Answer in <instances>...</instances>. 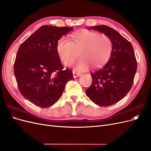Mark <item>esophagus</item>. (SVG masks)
<instances>
[{
	"mask_svg": "<svg viewBox=\"0 0 151 151\" xmlns=\"http://www.w3.org/2000/svg\"><path fill=\"white\" fill-rule=\"evenodd\" d=\"M72 74H73V76H74V78H77V77H78L79 76H81V73L76 72L74 70L72 71Z\"/></svg>",
	"mask_w": 151,
	"mask_h": 151,
	"instance_id": "1",
	"label": "esophagus"
}]
</instances>
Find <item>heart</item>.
I'll return each mask as SVG.
<instances>
[{"mask_svg": "<svg viewBox=\"0 0 151 151\" xmlns=\"http://www.w3.org/2000/svg\"><path fill=\"white\" fill-rule=\"evenodd\" d=\"M113 42L107 35L89 30L81 31L72 36L70 41L61 38L58 41L57 51L62 62L70 66L78 58L76 65L79 71L89 69L91 66L99 68L104 65L111 57Z\"/></svg>", "mask_w": 151, "mask_h": 151, "instance_id": "1", "label": "heart"}]
</instances>
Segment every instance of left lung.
Here are the masks:
<instances>
[{
  "mask_svg": "<svg viewBox=\"0 0 151 151\" xmlns=\"http://www.w3.org/2000/svg\"><path fill=\"white\" fill-rule=\"evenodd\" d=\"M90 29L109 36L113 50L106 64L91 74L93 82L86 94L95 104L109 106L124 98L133 85L137 67L135 53L131 43L110 27L96 26Z\"/></svg>",
  "mask_w": 151,
  "mask_h": 151,
  "instance_id": "8db88e82",
  "label": "left lung"
}]
</instances>
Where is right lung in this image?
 <instances>
[{
    "label": "right lung",
    "mask_w": 151,
    "mask_h": 151,
    "mask_svg": "<svg viewBox=\"0 0 151 151\" xmlns=\"http://www.w3.org/2000/svg\"><path fill=\"white\" fill-rule=\"evenodd\" d=\"M72 28L42 26L18 49L14 65L18 89L36 106L45 108L55 103L74 78L71 70H63L57 51L58 40Z\"/></svg>",
    "instance_id": "add662e5"
}]
</instances>
